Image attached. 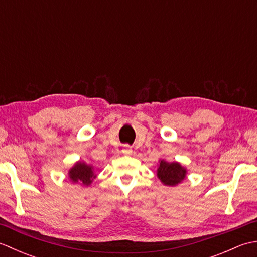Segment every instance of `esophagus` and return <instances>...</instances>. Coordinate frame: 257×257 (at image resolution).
Instances as JSON below:
<instances>
[{
    "label": "esophagus",
    "instance_id": "34e87169",
    "mask_svg": "<svg viewBox=\"0 0 257 257\" xmlns=\"http://www.w3.org/2000/svg\"><path fill=\"white\" fill-rule=\"evenodd\" d=\"M122 154H124V155H133V149H132V147L130 146H123V148H122Z\"/></svg>",
    "mask_w": 257,
    "mask_h": 257
}]
</instances>
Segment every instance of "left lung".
<instances>
[{
    "instance_id": "1",
    "label": "left lung",
    "mask_w": 257,
    "mask_h": 257,
    "mask_svg": "<svg viewBox=\"0 0 257 257\" xmlns=\"http://www.w3.org/2000/svg\"><path fill=\"white\" fill-rule=\"evenodd\" d=\"M157 177L167 187H176L187 178V169L177 161L160 160L157 169Z\"/></svg>"
}]
</instances>
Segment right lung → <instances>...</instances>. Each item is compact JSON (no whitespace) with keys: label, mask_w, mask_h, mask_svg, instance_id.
I'll list each match as a JSON object with an SVG mask.
<instances>
[{"label":"right lung","mask_w":257,"mask_h":257,"mask_svg":"<svg viewBox=\"0 0 257 257\" xmlns=\"http://www.w3.org/2000/svg\"><path fill=\"white\" fill-rule=\"evenodd\" d=\"M95 169L91 165H87L84 161H77L69 169L68 178L73 183H79L84 187H88L97 177Z\"/></svg>","instance_id":"1"}]
</instances>
